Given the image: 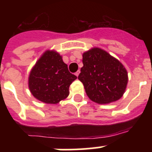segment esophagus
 Instances as JSON below:
<instances>
[{
  "mask_svg": "<svg viewBox=\"0 0 152 152\" xmlns=\"http://www.w3.org/2000/svg\"><path fill=\"white\" fill-rule=\"evenodd\" d=\"M75 75H76V76H77V77H78L79 74H80V70H78V71H77V72H75Z\"/></svg>",
  "mask_w": 152,
  "mask_h": 152,
  "instance_id": "1",
  "label": "esophagus"
}]
</instances>
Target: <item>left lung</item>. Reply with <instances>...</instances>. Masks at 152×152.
Wrapping results in <instances>:
<instances>
[{
    "mask_svg": "<svg viewBox=\"0 0 152 152\" xmlns=\"http://www.w3.org/2000/svg\"><path fill=\"white\" fill-rule=\"evenodd\" d=\"M78 79L92 101L107 104L123 96L128 83L127 71L122 63L100 48L83 54Z\"/></svg>",
    "mask_w": 152,
    "mask_h": 152,
    "instance_id": "obj_1",
    "label": "left lung"
}]
</instances>
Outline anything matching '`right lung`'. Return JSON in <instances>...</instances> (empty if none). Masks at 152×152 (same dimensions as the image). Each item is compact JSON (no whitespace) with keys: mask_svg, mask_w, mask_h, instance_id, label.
Returning a JSON list of instances; mask_svg holds the SVG:
<instances>
[{"mask_svg":"<svg viewBox=\"0 0 152 152\" xmlns=\"http://www.w3.org/2000/svg\"><path fill=\"white\" fill-rule=\"evenodd\" d=\"M76 78L57 52L47 50L31 70L28 84L37 100L56 104L69 95L70 85Z\"/></svg>","mask_w":152,"mask_h":152,"instance_id":"1","label":"right lung"}]
</instances>
